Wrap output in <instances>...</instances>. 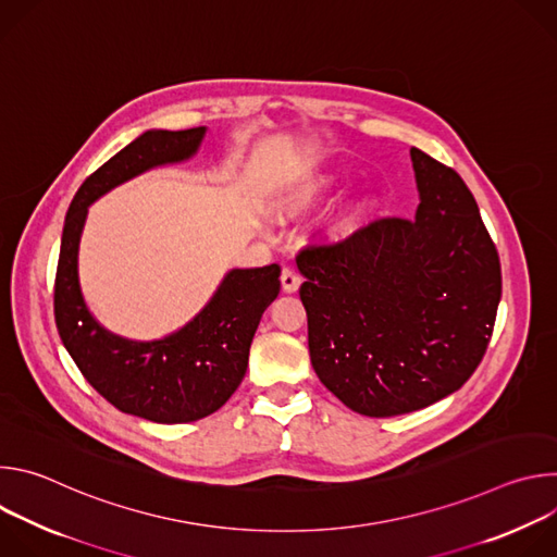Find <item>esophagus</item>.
Wrapping results in <instances>:
<instances>
[{
    "label": "esophagus",
    "mask_w": 557,
    "mask_h": 557,
    "mask_svg": "<svg viewBox=\"0 0 557 557\" xmlns=\"http://www.w3.org/2000/svg\"><path fill=\"white\" fill-rule=\"evenodd\" d=\"M282 288H284V293H297V288H299V284H301V280H299V275L290 269V267H284L282 269Z\"/></svg>",
    "instance_id": "1"
}]
</instances>
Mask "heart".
<instances>
[{"label":"heart","mask_w":557,"mask_h":557,"mask_svg":"<svg viewBox=\"0 0 557 557\" xmlns=\"http://www.w3.org/2000/svg\"><path fill=\"white\" fill-rule=\"evenodd\" d=\"M329 185H331V181L324 178V181H320V183H314V185H310V187H304V189H299V191L286 196L284 200L275 202L273 213H275L277 218H288V215L301 213V211L308 209L314 200L322 198V194L329 189ZM363 209H366V202L359 205V211H363Z\"/></svg>","instance_id":"heart-1"}]
</instances>
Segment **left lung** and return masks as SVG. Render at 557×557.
Returning a JSON list of instances; mask_svg holds the SVG:
<instances>
[{"instance_id": "1", "label": "left lung", "mask_w": 557, "mask_h": 557, "mask_svg": "<svg viewBox=\"0 0 557 557\" xmlns=\"http://www.w3.org/2000/svg\"><path fill=\"white\" fill-rule=\"evenodd\" d=\"M414 220L383 218L297 269L310 363L352 412L428 408L479 368L503 290L500 260L462 178L412 147Z\"/></svg>"}]
</instances>
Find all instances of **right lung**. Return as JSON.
Listing matches in <instances>:
<instances>
[{
    "label": "right lung",
    "mask_w": 557,
    "mask_h": 557,
    "mask_svg": "<svg viewBox=\"0 0 557 557\" xmlns=\"http://www.w3.org/2000/svg\"><path fill=\"white\" fill-rule=\"evenodd\" d=\"M207 127L149 129L78 187L63 224L54 280V322L88 383L116 410L153 423H191L220 410L243 383L262 312L280 293V267L233 269L181 331L134 342L106 331L78 284V243L88 207L121 183L191 158Z\"/></svg>",
    "instance_id": "right-lung-1"
}]
</instances>
